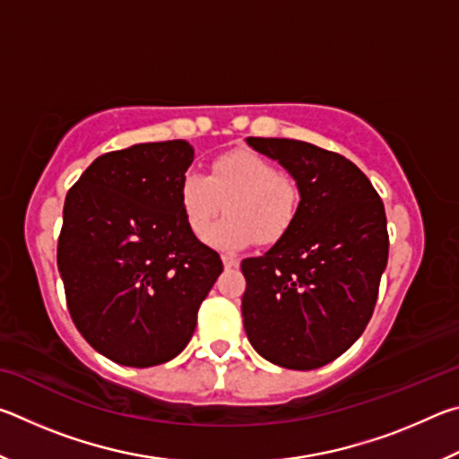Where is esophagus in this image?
Masks as SVG:
<instances>
[{"label": "esophagus", "mask_w": 459, "mask_h": 459, "mask_svg": "<svg viewBox=\"0 0 459 459\" xmlns=\"http://www.w3.org/2000/svg\"><path fill=\"white\" fill-rule=\"evenodd\" d=\"M222 265L230 269V267H237L238 265V259L237 257H229V255H222Z\"/></svg>", "instance_id": "34e87169"}]
</instances>
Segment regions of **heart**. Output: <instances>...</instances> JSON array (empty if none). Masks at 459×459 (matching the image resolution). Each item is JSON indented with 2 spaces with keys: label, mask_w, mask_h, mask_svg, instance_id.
Here are the masks:
<instances>
[{
  "label": "heart",
  "mask_w": 459,
  "mask_h": 459,
  "mask_svg": "<svg viewBox=\"0 0 459 459\" xmlns=\"http://www.w3.org/2000/svg\"><path fill=\"white\" fill-rule=\"evenodd\" d=\"M180 204L190 230L200 238L222 211L229 212L212 232L214 245H273L295 222L301 190L271 160L251 150H232L212 161L208 176L190 172L182 178Z\"/></svg>",
  "instance_id": "obj_1"
}]
</instances>
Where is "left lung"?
Segmentation results:
<instances>
[{
	"label": "left lung",
	"instance_id": "1",
	"mask_svg": "<svg viewBox=\"0 0 459 459\" xmlns=\"http://www.w3.org/2000/svg\"><path fill=\"white\" fill-rule=\"evenodd\" d=\"M301 190L291 229L240 263L245 332L263 359L312 370L344 354L375 312L388 259L385 204L351 160L285 137H247Z\"/></svg>",
	"mask_w": 459,
	"mask_h": 459
}]
</instances>
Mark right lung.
Listing matches in <instances>:
<instances>
[{"label":"right lung","mask_w":459,"mask_h":459,"mask_svg":"<svg viewBox=\"0 0 459 459\" xmlns=\"http://www.w3.org/2000/svg\"><path fill=\"white\" fill-rule=\"evenodd\" d=\"M184 139L99 155L66 194L58 271L82 338L123 367L172 360L222 273L221 255L184 219Z\"/></svg>","instance_id":"right-lung-1"}]
</instances>
